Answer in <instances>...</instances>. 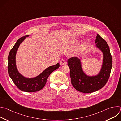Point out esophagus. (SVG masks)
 <instances>
[{
    "mask_svg": "<svg viewBox=\"0 0 121 121\" xmlns=\"http://www.w3.org/2000/svg\"><path fill=\"white\" fill-rule=\"evenodd\" d=\"M60 64L61 65H66V61L64 60V59H62L60 61Z\"/></svg>",
    "mask_w": 121,
    "mask_h": 121,
    "instance_id": "34e87169",
    "label": "esophagus"
}]
</instances>
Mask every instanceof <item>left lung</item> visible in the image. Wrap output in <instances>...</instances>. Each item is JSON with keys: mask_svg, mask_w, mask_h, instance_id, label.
Listing matches in <instances>:
<instances>
[{"mask_svg": "<svg viewBox=\"0 0 121 121\" xmlns=\"http://www.w3.org/2000/svg\"><path fill=\"white\" fill-rule=\"evenodd\" d=\"M95 43L103 55L102 67L97 75L88 76L86 75L82 70L80 60L77 57H71L67 61L71 84L76 90L82 93H92L101 89L105 85L110 76L112 60L109 47L98 34Z\"/></svg>", "mask_w": 121, "mask_h": 121, "instance_id": "8db88e82", "label": "left lung"}]
</instances>
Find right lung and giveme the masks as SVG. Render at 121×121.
<instances>
[{
	"mask_svg": "<svg viewBox=\"0 0 121 121\" xmlns=\"http://www.w3.org/2000/svg\"><path fill=\"white\" fill-rule=\"evenodd\" d=\"M26 35L20 38L11 49L8 56V69L9 77L17 88L21 91L28 92H36L42 90L46 83L47 78L54 71L59 67V63L50 66L38 76L31 78H26L18 71L16 65V55L20 44L24 41Z\"/></svg>",
	"mask_w": 121,
	"mask_h": 121,
	"instance_id": "right-lung-1",
	"label": "right lung"
}]
</instances>
